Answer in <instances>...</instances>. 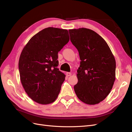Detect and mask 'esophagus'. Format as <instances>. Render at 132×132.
Returning a JSON list of instances; mask_svg holds the SVG:
<instances>
[{"instance_id": "34e87169", "label": "esophagus", "mask_w": 132, "mask_h": 132, "mask_svg": "<svg viewBox=\"0 0 132 132\" xmlns=\"http://www.w3.org/2000/svg\"><path fill=\"white\" fill-rule=\"evenodd\" d=\"M66 75L67 76V77H70V76L71 75V73H69V72H67L66 73Z\"/></svg>"}]
</instances>
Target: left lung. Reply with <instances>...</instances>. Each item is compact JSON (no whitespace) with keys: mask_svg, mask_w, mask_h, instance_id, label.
I'll return each mask as SVG.
<instances>
[{"mask_svg":"<svg viewBox=\"0 0 132 132\" xmlns=\"http://www.w3.org/2000/svg\"><path fill=\"white\" fill-rule=\"evenodd\" d=\"M70 41L79 52L80 65L74 85L78 98L88 105L97 104L110 93L116 79V61L106 42L93 30H69Z\"/></svg>","mask_w":132,"mask_h":132,"instance_id":"obj_1","label":"left lung"}]
</instances>
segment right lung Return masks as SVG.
Wrapping results in <instances>:
<instances>
[{
    "label": "right lung",
    "mask_w": 132,
    "mask_h": 132,
    "mask_svg": "<svg viewBox=\"0 0 132 132\" xmlns=\"http://www.w3.org/2000/svg\"><path fill=\"white\" fill-rule=\"evenodd\" d=\"M69 41L67 30L47 27L34 35L19 61L20 80L28 96L37 103L57 99L65 75L58 69V53Z\"/></svg>",
    "instance_id": "add662e5"
}]
</instances>
